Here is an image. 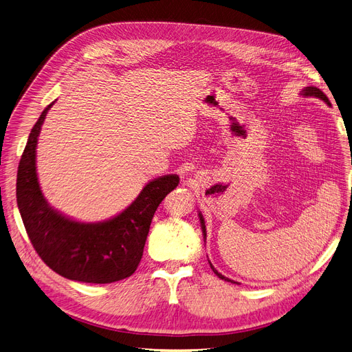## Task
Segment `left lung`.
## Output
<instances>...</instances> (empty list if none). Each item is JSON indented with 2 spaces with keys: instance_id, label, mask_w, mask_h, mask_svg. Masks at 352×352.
I'll use <instances>...</instances> for the list:
<instances>
[{
  "instance_id": "obj_1",
  "label": "left lung",
  "mask_w": 352,
  "mask_h": 352,
  "mask_svg": "<svg viewBox=\"0 0 352 352\" xmlns=\"http://www.w3.org/2000/svg\"><path fill=\"white\" fill-rule=\"evenodd\" d=\"M302 96H314V98H318V99H320V100H324L327 104H331L329 103V99L327 98V95L324 94L322 90L320 89H318V87H315V86H308V87H303L302 89V94H300ZM198 217H200V223H201V230H203V236H204V239H206V236H207V233H206V223H204V219H203V214L201 212H198ZM208 263H210V267L212 269V272L217 274V276L220 278V279H223V280H227V282H232V283H236V282H233L232 279H228V278H226V276H223L221 273H219L217 270H216V267H214L212 265H211V262L208 261Z\"/></svg>"
}]
</instances>
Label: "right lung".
<instances>
[{
  "instance_id": "add662e5",
  "label": "right lung",
  "mask_w": 352,
  "mask_h": 352,
  "mask_svg": "<svg viewBox=\"0 0 352 352\" xmlns=\"http://www.w3.org/2000/svg\"><path fill=\"white\" fill-rule=\"evenodd\" d=\"M56 102V100H54ZM45 108L30 132L17 173V204L24 227L41 261L70 280L112 283L138 267L152 217L179 182L175 174L149 181L118 216L99 223H80L52 208L41 192L36 171V148Z\"/></svg>"
}]
</instances>
